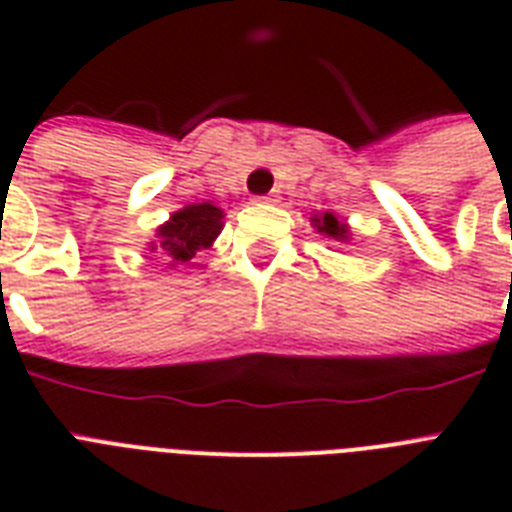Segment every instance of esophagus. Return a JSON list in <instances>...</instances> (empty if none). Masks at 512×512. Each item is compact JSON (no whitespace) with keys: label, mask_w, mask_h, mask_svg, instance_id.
I'll use <instances>...</instances> for the list:
<instances>
[{"label":"esophagus","mask_w":512,"mask_h":512,"mask_svg":"<svg viewBox=\"0 0 512 512\" xmlns=\"http://www.w3.org/2000/svg\"><path fill=\"white\" fill-rule=\"evenodd\" d=\"M255 201H260V204H273V201H279V196H276V193H268V196H257Z\"/></svg>","instance_id":"esophagus-1"}]
</instances>
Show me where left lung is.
I'll return each mask as SVG.
<instances>
[{
  "mask_svg": "<svg viewBox=\"0 0 512 512\" xmlns=\"http://www.w3.org/2000/svg\"><path fill=\"white\" fill-rule=\"evenodd\" d=\"M313 225H316V231L324 233L327 239L348 241V236H350L348 225L342 223V220H337V215H332V212H324V215L313 217Z\"/></svg>",
  "mask_w": 512,
  "mask_h": 512,
  "instance_id": "1",
  "label": "left lung"
}]
</instances>
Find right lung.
<instances>
[{
    "label": "right lung",
    "mask_w": 512,
    "mask_h": 512,
    "mask_svg": "<svg viewBox=\"0 0 512 512\" xmlns=\"http://www.w3.org/2000/svg\"><path fill=\"white\" fill-rule=\"evenodd\" d=\"M223 231V209L215 204H188L180 212L159 225V244H151V252L159 249L167 265H185L199 249L212 247V241Z\"/></svg>",
    "instance_id": "1"
}]
</instances>
